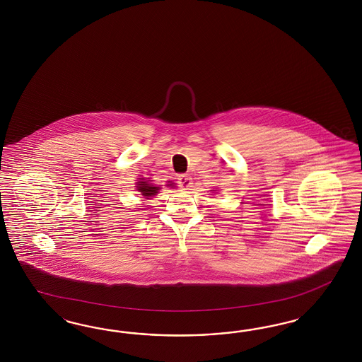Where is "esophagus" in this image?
<instances>
[{
	"label": "esophagus",
	"mask_w": 362,
	"mask_h": 362,
	"mask_svg": "<svg viewBox=\"0 0 362 362\" xmlns=\"http://www.w3.org/2000/svg\"><path fill=\"white\" fill-rule=\"evenodd\" d=\"M177 180L183 189H189V187L192 186V177L189 175H180Z\"/></svg>",
	"instance_id": "esophagus-1"
}]
</instances>
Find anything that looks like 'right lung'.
I'll use <instances>...</instances> for the list:
<instances>
[{"instance_id":"obj_1","label":"right lung","mask_w":362,"mask_h":362,"mask_svg":"<svg viewBox=\"0 0 362 362\" xmlns=\"http://www.w3.org/2000/svg\"><path fill=\"white\" fill-rule=\"evenodd\" d=\"M143 180H144V179L139 180V182L136 183V189L141 192L142 197H146V199H151V197H155V195L159 192L160 187L153 186L148 180H146V182H143ZM167 186H174V183L167 185Z\"/></svg>"}]
</instances>
